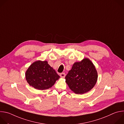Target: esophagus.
I'll return each mask as SVG.
<instances>
[{"mask_svg":"<svg viewBox=\"0 0 124 124\" xmlns=\"http://www.w3.org/2000/svg\"><path fill=\"white\" fill-rule=\"evenodd\" d=\"M65 76H66V75H65V74L64 73H61V74H60V77H61V78H64L65 77Z\"/></svg>","mask_w":124,"mask_h":124,"instance_id":"1","label":"esophagus"}]
</instances>
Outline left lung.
<instances>
[{"instance_id":"left-lung-1","label":"left lung","mask_w":124,"mask_h":124,"mask_svg":"<svg viewBox=\"0 0 124 124\" xmlns=\"http://www.w3.org/2000/svg\"><path fill=\"white\" fill-rule=\"evenodd\" d=\"M65 79L66 83L73 92L83 94L94 87L98 79V73L92 61L85 58L73 64Z\"/></svg>"}]
</instances>
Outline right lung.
Instances as JSON below:
<instances>
[{
	"mask_svg": "<svg viewBox=\"0 0 124 124\" xmlns=\"http://www.w3.org/2000/svg\"><path fill=\"white\" fill-rule=\"evenodd\" d=\"M59 76L46 61L33 62L25 72V79L29 85L37 90H46L54 84Z\"/></svg>",
	"mask_w": 124,
	"mask_h": 124,
	"instance_id": "add662e5",
	"label": "right lung"
}]
</instances>
